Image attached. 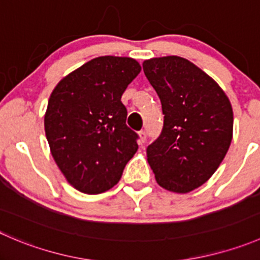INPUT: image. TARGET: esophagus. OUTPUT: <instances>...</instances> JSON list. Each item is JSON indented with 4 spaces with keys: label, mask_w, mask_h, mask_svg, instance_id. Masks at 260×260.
I'll return each instance as SVG.
<instances>
[{
    "label": "esophagus",
    "mask_w": 260,
    "mask_h": 260,
    "mask_svg": "<svg viewBox=\"0 0 260 260\" xmlns=\"http://www.w3.org/2000/svg\"><path fill=\"white\" fill-rule=\"evenodd\" d=\"M138 136H140V142L143 143L146 141V131H140L138 132Z\"/></svg>",
    "instance_id": "esophagus-1"
}]
</instances>
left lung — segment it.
<instances>
[{
    "label": "left lung",
    "mask_w": 260,
    "mask_h": 260,
    "mask_svg": "<svg viewBox=\"0 0 260 260\" xmlns=\"http://www.w3.org/2000/svg\"><path fill=\"white\" fill-rule=\"evenodd\" d=\"M142 66L164 114L162 132L147 147V161L158 185L189 193L225 158L233 140V107L220 85L185 58H151Z\"/></svg>",
    "instance_id": "obj_1"
}]
</instances>
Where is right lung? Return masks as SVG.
I'll use <instances>...</instances> for the list:
<instances>
[{"label":"right lung","mask_w":260,"mask_h":260,"mask_svg":"<svg viewBox=\"0 0 260 260\" xmlns=\"http://www.w3.org/2000/svg\"><path fill=\"white\" fill-rule=\"evenodd\" d=\"M141 72L129 57L103 55L63 77L44 114L50 153L77 190L99 194L119 181L137 151V133L127 127L123 92Z\"/></svg>","instance_id":"add662e5"}]
</instances>
